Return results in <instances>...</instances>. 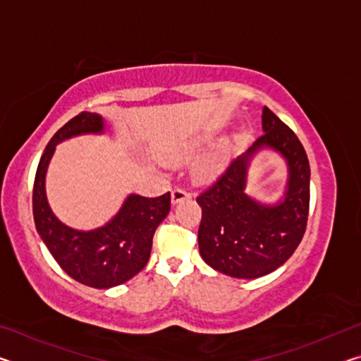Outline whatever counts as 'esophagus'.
<instances>
[{"instance_id":"esophagus-1","label":"esophagus","mask_w":361,"mask_h":361,"mask_svg":"<svg viewBox=\"0 0 361 361\" xmlns=\"http://www.w3.org/2000/svg\"><path fill=\"white\" fill-rule=\"evenodd\" d=\"M189 197H191V194H189L186 189H183V188H175L172 191V202L173 204L180 202V200H183V199H189Z\"/></svg>"}]
</instances>
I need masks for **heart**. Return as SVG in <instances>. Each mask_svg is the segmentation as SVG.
<instances>
[{
    "mask_svg": "<svg viewBox=\"0 0 361 361\" xmlns=\"http://www.w3.org/2000/svg\"><path fill=\"white\" fill-rule=\"evenodd\" d=\"M195 148L192 146L189 151H194ZM223 167V159L219 156H213L210 159H207V161L202 164V167L199 170V176L204 180H210V178H215V176L219 173V170Z\"/></svg>",
    "mask_w": 361,
    "mask_h": 361,
    "instance_id": "1",
    "label": "heart"
}]
</instances>
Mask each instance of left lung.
<instances>
[{"mask_svg":"<svg viewBox=\"0 0 361 361\" xmlns=\"http://www.w3.org/2000/svg\"><path fill=\"white\" fill-rule=\"evenodd\" d=\"M264 133L247 152L197 195L202 209L199 252L215 271L237 279H258L276 271L295 253L307 226L310 200L309 159L296 133L271 109H262ZM272 147L289 166L283 201L256 203L245 194L247 162L256 150Z\"/></svg>","mask_w":361,"mask_h":361,"instance_id":"8db88e82","label":"left lung"}]
</instances>
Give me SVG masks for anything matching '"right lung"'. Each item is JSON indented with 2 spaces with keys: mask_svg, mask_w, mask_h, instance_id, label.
Listing matches in <instances>:
<instances>
[{
  "mask_svg": "<svg viewBox=\"0 0 361 361\" xmlns=\"http://www.w3.org/2000/svg\"><path fill=\"white\" fill-rule=\"evenodd\" d=\"M102 116L82 111L70 119L47 143L36 169L33 216L36 231L59 262L79 283L111 288L130 280L149 259L152 235L170 212V192L159 197L130 194L118 215L103 228L76 231L59 221L46 197V172L57 143L81 133H102Z\"/></svg>",
  "mask_w": 361,
  "mask_h": 361,
  "instance_id": "add662e5",
  "label": "right lung"
}]
</instances>
